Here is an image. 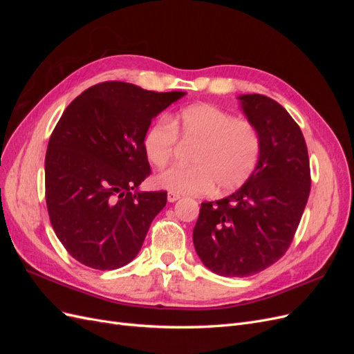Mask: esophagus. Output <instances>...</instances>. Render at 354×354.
<instances>
[{
	"label": "esophagus",
	"mask_w": 354,
	"mask_h": 354,
	"mask_svg": "<svg viewBox=\"0 0 354 354\" xmlns=\"http://www.w3.org/2000/svg\"><path fill=\"white\" fill-rule=\"evenodd\" d=\"M168 202H176L180 199V195L178 194H174V192H168Z\"/></svg>",
	"instance_id": "obj_1"
}]
</instances>
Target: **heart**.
Returning <instances> with one entry per match:
<instances>
[{"instance_id": "b5f03b06", "label": "heart", "mask_w": 354, "mask_h": 354, "mask_svg": "<svg viewBox=\"0 0 354 354\" xmlns=\"http://www.w3.org/2000/svg\"><path fill=\"white\" fill-rule=\"evenodd\" d=\"M178 134L198 146L192 155L194 165L171 168L158 177L159 186L174 194L205 195L216 185L221 190L236 189L259 165L261 137L257 127L217 106L199 103L147 128L143 149L155 168L164 169L173 160Z\"/></svg>"}]
</instances>
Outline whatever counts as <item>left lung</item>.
Masks as SVG:
<instances>
[{
	"instance_id": "left-lung-1",
	"label": "left lung",
	"mask_w": 354,
	"mask_h": 354,
	"mask_svg": "<svg viewBox=\"0 0 354 354\" xmlns=\"http://www.w3.org/2000/svg\"><path fill=\"white\" fill-rule=\"evenodd\" d=\"M238 99L261 137L259 165L230 196L202 202L194 229L201 261L230 277L260 273L286 252L312 183L303 133L283 106L261 94Z\"/></svg>"
}]
</instances>
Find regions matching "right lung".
I'll return each mask as SVG.
<instances>
[{
  "label": "right lung",
  "instance_id": "right-lung-1",
  "mask_svg": "<svg viewBox=\"0 0 354 354\" xmlns=\"http://www.w3.org/2000/svg\"><path fill=\"white\" fill-rule=\"evenodd\" d=\"M185 94L108 81L63 112L47 147L46 201L56 236L75 260L113 270L136 259L167 203L164 190H138L151 174L143 137Z\"/></svg>",
  "mask_w": 354,
  "mask_h": 354
}]
</instances>
